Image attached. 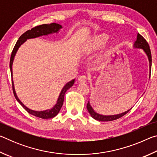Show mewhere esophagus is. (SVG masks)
I'll return each mask as SVG.
<instances>
[{
  "instance_id": "obj_1",
  "label": "esophagus",
  "mask_w": 157,
  "mask_h": 157,
  "mask_svg": "<svg viewBox=\"0 0 157 157\" xmlns=\"http://www.w3.org/2000/svg\"><path fill=\"white\" fill-rule=\"evenodd\" d=\"M87 80V77L86 75H80L78 78V82H86Z\"/></svg>"
}]
</instances>
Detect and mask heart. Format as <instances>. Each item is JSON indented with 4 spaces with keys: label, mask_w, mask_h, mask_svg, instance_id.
<instances>
[{
    "label": "heart",
    "mask_w": 157,
    "mask_h": 157,
    "mask_svg": "<svg viewBox=\"0 0 157 157\" xmlns=\"http://www.w3.org/2000/svg\"><path fill=\"white\" fill-rule=\"evenodd\" d=\"M108 40V36L106 34H102L95 36L94 39V40L91 41V43L89 44V49H98L104 46L105 44L107 43Z\"/></svg>",
    "instance_id": "b5f03b06"
}]
</instances>
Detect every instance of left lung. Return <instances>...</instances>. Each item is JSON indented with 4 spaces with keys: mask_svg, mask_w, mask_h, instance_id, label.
Masks as SVG:
<instances>
[{
    "mask_svg": "<svg viewBox=\"0 0 157 157\" xmlns=\"http://www.w3.org/2000/svg\"><path fill=\"white\" fill-rule=\"evenodd\" d=\"M134 47L138 48H141L145 52L146 54H147L149 61H150V68L151 70V66H152V55H151V50L150 48V46H149L148 43L147 41L144 39V37L140 35V34H138L137 35V39L136 41H135L134 44ZM86 108L88 109V111L90 113V115L94 119L99 121H111L114 120H117V119L121 118L123 116L125 115L129 111L132 109V108L130 109L129 110L125 111V112L122 113L120 114H117V115H113V116H103L100 115V114H98L96 112H95L94 110L93 109L91 106L90 105L89 101L87 103L86 105Z\"/></svg>",
    "mask_w": 157,
    "mask_h": 157,
    "instance_id": "obj_1",
    "label": "left lung"
}]
</instances>
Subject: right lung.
I'll return each instance as SVG.
<instances>
[{"label":"right lung","mask_w":157,"mask_h":157,"mask_svg":"<svg viewBox=\"0 0 157 157\" xmlns=\"http://www.w3.org/2000/svg\"><path fill=\"white\" fill-rule=\"evenodd\" d=\"M62 28V26L57 24V23H52L50 24H43L40 25H37L35 27L32 28L31 30H29L26 31L25 33H23L22 35H21L19 38H18V40L17 41L15 46L14 47V49H13L11 55V57H10V71H11V75L12 77V63L13 60H14V56L17 53V51L18 49V48L22 44L24 43V42L27 40L28 39H32V38H36V37L43 36V35H48L49 34H52L53 33H57L59 31V29ZM12 89H13V93H14V95L16 98V99L18 101V102L20 103L21 105L25 109L28 111L29 113L32 114L36 117H38V118H41L43 119H48V118H54L55 116L57 115V113H59L60 111L61 108H62L63 102V100H64V95L65 93L68 89H70L71 86H73L74 82H75V79H73V80L70 81L66 84L64 87L62 89V91L60 93V95L58 98L57 104L54 106V107L50 109L45 110V111H33L31 110L28 107H26L23 104L22 102H21L18 99L17 94H16L15 90H14V83H13V79L12 78Z\"/></svg>","instance_id":"1"}]
</instances>
